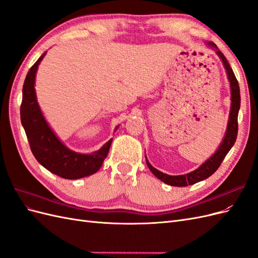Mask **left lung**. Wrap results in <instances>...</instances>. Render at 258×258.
<instances>
[{"label": "left lung", "instance_id": "obj_1", "mask_svg": "<svg viewBox=\"0 0 258 258\" xmlns=\"http://www.w3.org/2000/svg\"><path fill=\"white\" fill-rule=\"evenodd\" d=\"M207 45L211 48H214L217 56L221 58L223 64L225 67L226 72H227L228 80L230 83V91H231V105H230V112H229V119H228V124H227V129H226L225 132V137L223 139V142L221 145L218 146L217 151L211 156V157L206 160L202 165L196 169L195 171H191V172L183 174V175H169L166 173L160 172L159 170L155 169L150 162H148L146 158V163L147 167L150 168V170L153 172V174L158 177L160 181L163 183H166L171 186H177V187H185L188 185H192L195 183H198L200 181H204V179L208 178L209 176L212 175L215 171L218 169V167L221 166L222 161L224 160L225 156L228 154L230 151V148L233 146L236 142L237 135H238V113H239V108H240V88H239V84L238 81L235 76V73H233L232 69L230 68L227 59L223 54L221 50H218L216 45L212 42L207 43Z\"/></svg>", "mask_w": 258, "mask_h": 258}]
</instances>
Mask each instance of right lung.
Wrapping results in <instances>:
<instances>
[{"label":"right lung","instance_id":"1","mask_svg":"<svg viewBox=\"0 0 258 258\" xmlns=\"http://www.w3.org/2000/svg\"><path fill=\"white\" fill-rule=\"evenodd\" d=\"M46 51L31 67L22 88L20 118L34 157L51 173L67 179H77L96 173L102 166L110 151L113 139L99 151L91 154H80L62 143L46 121L37 103L35 93V75L38 64ZM117 126L115 130L118 128Z\"/></svg>","mask_w":258,"mask_h":258}]
</instances>
